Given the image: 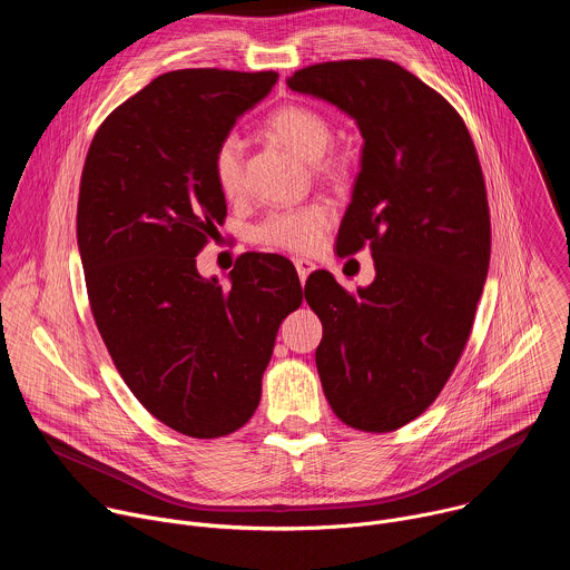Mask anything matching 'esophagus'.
Returning a JSON list of instances; mask_svg holds the SVG:
<instances>
[{
	"mask_svg": "<svg viewBox=\"0 0 570 570\" xmlns=\"http://www.w3.org/2000/svg\"><path fill=\"white\" fill-rule=\"evenodd\" d=\"M295 271H297V275H299V282L304 284L306 277L315 271V264L308 262V259H295Z\"/></svg>",
	"mask_w": 570,
	"mask_h": 570,
	"instance_id": "esophagus-1",
	"label": "esophagus"
}]
</instances>
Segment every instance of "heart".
<instances>
[{"label":"heart","mask_w":570,"mask_h":570,"mask_svg":"<svg viewBox=\"0 0 570 570\" xmlns=\"http://www.w3.org/2000/svg\"><path fill=\"white\" fill-rule=\"evenodd\" d=\"M268 132L302 159L313 161L320 178L341 180L347 174L345 159L324 155L334 141L332 121L315 108L288 104L277 108L268 121ZM243 169H246V144L234 132L225 135L212 153V174L225 198H236L243 191ZM334 209L327 203H308L293 209L271 212L257 227L255 240L271 250L293 255L315 253L324 234L334 225Z\"/></svg>","instance_id":"1"}]
</instances>
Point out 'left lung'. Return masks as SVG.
<instances>
[{
  "label": "left lung",
  "instance_id": "1",
  "mask_svg": "<svg viewBox=\"0 0 570 570\" xmlns=\"http://www.w3.org/2000/svg\"><path fill=\"white\" fill-rule=\"evenodd\" d=\"M286 83L345 110L365 139L336 248L370 246L376 277L350 293L315 271L304 297L322 322L315 365L332 411L390 433L438 399L473 327L492 250L478 153L458 110L392 60L317 62Z\"/></svg>",
  "mask_w": 570,
  "mask_h": 570
}]
</instances>
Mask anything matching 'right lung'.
I'll list each match as a JSON object with an SVG mask.
<instances>
[{"mask_svg": "<svg viewBox=\"0 0 570 570\" xmlns=\"http://www.w3.org/2000/svg\"><path fill=\"white\" fill-rule=\"evenodd\" d=\"M275 80L161 73L106 117L80 176L76 236L99 334L144 409L198 440L255 415L279 324L302 304L279 255H240L227 288L196 271L227 216L212 153Z\"/></svg>", "mask_w": 570, "mask_h": 570, "instance_id": "1", "label": "right lung"}]
</instances>
